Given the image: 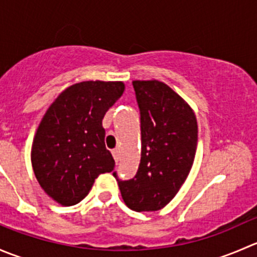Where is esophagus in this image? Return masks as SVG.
Instances as JSON below:
<instances>
[{"instance_id": "1", "label": "esophagus", "mask_w": 257, "mask_h": 257, "mask_svg": "<svg viewBox=\"0 0 257 257\" xmlns=\"http://www.w3.org/2000/svg\"><path fill=\"white\" fill-rule=\"evenodd\" d=\"M112 154H113L114 160H115V163H118L119 162V150L118 149H114L113 152H112Z\"/></svg>"}]
</instances>
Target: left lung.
<instances>
[{"label": "left lung", "instance_id": "left-lung-1", "mask_svg": "<svg viewBox=\"0 0 257 257\" xmlns=\"http://www.w3.org/2000/svg\"><path fill=\"white\" fill-rule=\"evenodd\" d=\"M141 109L142 157L131 180H119L125 205L158 211L177 195L194 164L198 121L193 108L160 80H133Z\"/></svg>", "mask_w": 257, "mask_h": 257}]
</instances>
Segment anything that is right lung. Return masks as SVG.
<instances>
[{
	"label": "right lung",
	"mask_w": 257,
	"mask_h": 257,
	"mask_svg": "<svg viewBox=\"0 0 257 257\" xmlns=\"http://www.w3.org/2000/svg\"><path fill=\"white\" fill-rule=\"evenodd\" d=\"M124 89L123 82L85 80L66 88L49 105L33 138L31 162L41 188L56 203L76 205L98 175L114 169L102 120Z\"/></svg>",
	"instance_id": "1"
}]
</instances>
